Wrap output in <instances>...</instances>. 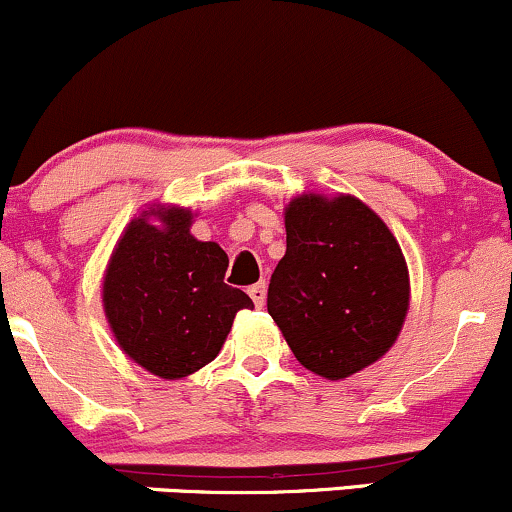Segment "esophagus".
<instances>
[{
  "label": "esophagus",
  "instance_id": "esophagus-1",
  "mask_svg": "<svg viewBox=\"0 0 512 512\" xmlns=\"http://www.w3.org/2000/svg\"><path fill=\"white\" fill-rule=\"evenodd\" d=\"M252 303H255V308H264V301H267V284L264 281H260V284L250 286L248 289Z\"/></svg>",
  "mask_w": 512,
  "mask_h": 512
}]
</instances>
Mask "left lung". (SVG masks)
Returning <instances> with one entry per match:
<instances>
[{
	"label": "left lung",
	"mask_w": 512,
	"mask_h": 512,
	"mask_svg": "<svg viewBox=\"0 0 512 512\" xmlns=\"http://www.w3.org/2000/svg\"><path fill=\"white\" fill-rule=\"evenodd\" d=\"M286 255L267 310L298 363L344 380L397 342L409 310V272L385 221L351 195H301L286 207Z\"/></svg>",
	"instance_id": "left-lung-1"
}]
</instances>
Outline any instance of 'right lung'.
Wrapping results in <instances>:
<instances>
[{"instance_id": "obj_1", "label": "right lung", "mask_w": 512, "mask_h": 512, "mask_svg": "<svg viewBox=\"0 0 512 512\" xmlns=\"http://www.w3.org/2000/svg\"><path fill=\"white\" fill-rule=\"evenodd\" d=\"M190 226V209L144 211L117 240L103 279V310L120 349L166 380L214 361L238 310L252 308L248 293L223 284L226 252L197 240Z\"/></svg>"}]
</instances>
